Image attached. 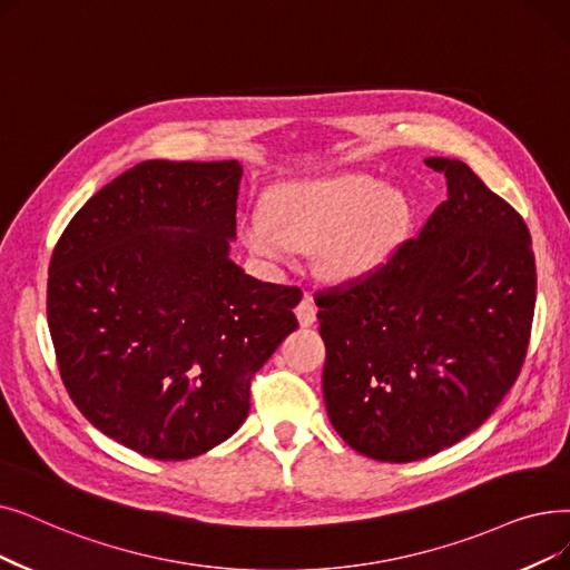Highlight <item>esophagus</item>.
<instances>
[{"label": "esophagus", "mask_w": 570, "mask_h": 570, "mask_svg": "<svg viewBox=\"0 0 570 570\" xmlns=\"http://www.w3.org/2000/svg\"><path fill=\"white\" fill-rule=\"evenodd\" d=\"M295 316H298L301 326H312L316 321V305L309 293H305V298L298 303V307H295Z\"/></svg>", "instance_id": "1"}]
</instances>
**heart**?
<instances>
[{
	"instance_id": "1",
	"label": "heart",
	"mask_w": 570,
	"mask_h": 570,
	"mask_svg": "<svg viewBox=\"0 0 570 570\" xmlns=\"http://www.w3.org/2000/svg\"><path fill=\"white\" fill-rule=\"evenodd\" d=\"M407 216L405 197L365 175L303 181L279 188L267 214L242 220L239 235L254 256L282 265L314 252L337 284L367 279L386 261Z\"/></svg>"
}]
</instances>
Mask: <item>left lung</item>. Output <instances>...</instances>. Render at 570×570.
<instances>
[{"instance_id":"obj_1","label":"left lung","mask_w":570,"mask_h":570,"mask_svg":"<svg viewBox=\"0 0 570 570\" xmlns=\"http://www.w3.org/2000/svg\"><path fill=\"white\" fill-rule=\"evenodd\" d=\"M416 239L356 284L316 293L324 401L352 450L407 463L482 426L522 370L535 307L531 235L461 160Z\"/></svg>"}]
</instances>
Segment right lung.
Returning a JSON list of instances; mask_svg holds the SVG:
<instances>
[{
    "label": "right lung",
    "mask_w": 570,
    "mask_h": 570,
    "mask_svg": "<svg viewBox=\"0 0 570 570\" xmlns=\"http://www.w3.org/2000/svg\"><path fill=\"white\" fill-rule=\"evenodd\" d=\"M242 165L146 160L77 212L48 267L69 399L126 448L184 461L228 440L252 380L298 328V286L230 261Z\"/></svg>",
    "instance_id": "add662e5"
}]
</instances>
